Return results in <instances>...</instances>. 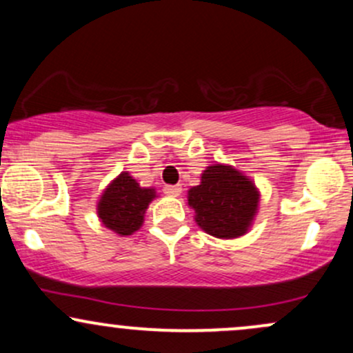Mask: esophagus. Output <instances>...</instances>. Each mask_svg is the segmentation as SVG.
Wrapping results in <instances>:
<instances>
[{
  "label": "esophagus",
  "instance_id": "obj_1",
  "mask_svg": "<svg viewBox=\"0 0 353 353\" xmlns=\"http://www.w3.org/2000/svg\"><path fill=\"white\" fill-rule=\"evenodd\" d=\"M181 185H165L164 194L169 197H177L181 194Z\"/></svg>",
  "mask_w": 353,
  "mask_h": 353
}]
</instances>
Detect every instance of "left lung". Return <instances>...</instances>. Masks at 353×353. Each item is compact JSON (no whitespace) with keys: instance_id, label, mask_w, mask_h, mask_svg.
I'll return each mask as SVG.
<instances>
[{"instance_id":"left-lung-1","label":"left lung","mask_w":353,"mask_h":353,"mask_svg":"<svg viewBox=\"0 0 353 353\" xmlns=\"http://www.w3.org/2000/svg\"><path fill=\"white\" fill-rule=\"evenodd\" d=\"M261 190L247 174L224 163L208 165L199 185L188 190V205L194 221L209 236L237 239L254 225Z\"/></svg>"}]
</instances>
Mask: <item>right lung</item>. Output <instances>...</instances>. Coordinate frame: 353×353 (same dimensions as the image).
<instances>
[{"instance_id": "right-lung-1", "label": "right lung", "mask_w": 353, "mask_h": 353, "mask_svg": "<svg viewBox=\"0 0 353 353\" xmlns=\"http://www.w3.org/2000/svg\"><path fill=\"white\" fill-rule=\"evenodd\" d=\"M156 197V189L141 188L131 174L123 171L101 192L96 214L101 224L117 236H132L143 228L145 210Z\"/></svg>"}]
</instances>
